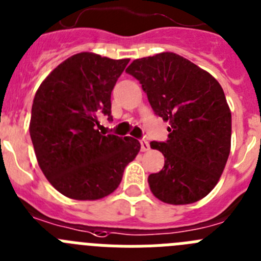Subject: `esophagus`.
Returning a JSON list of instances; mask_svg holds the SVG:
<instances>
[{
	"label": "esophagus",
	"instance_id": "obj_1",
	"mask_svg": "<svg viewBox=\"0 0 261 261\" xmlns=\"http://www.w3.org/2000/svg\"><path fill=\"white\" fill-rule=\"evenodd\" d=\"M140 143H141V151H149L150 150V143L147 142L146 140H141L140 141Z\"/></svg>",
	"mask_w": 261,
	"mask_h": 261
}]
</instances>
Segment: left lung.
<instances>
[{"label":"left lung","mask_w":261,"mask_h":261,"mask_svg":"<svg viewBox=\"0 0 261 261\" xmlns=\"http://www.w3.org/2000/svg\"><path fill=\"white\" fill-rule=\"evenodd\" d=\"M142 84L158 116L169 121L167 142L150 143L164 167L150 190L168 204L200 200L219 182L230 152L231 112L219 81L176 53L136 59L125 70Z\"/></svg>","instance_id":"left-lung-1"}]
</instances>
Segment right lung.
<instances>
[{"mask_svg": "<svg viewBox=\"0 0 261 261\" xmlns=\"http://www.w3.org/2000/svg\"><path fill=\"white\" fill-rule=\"evenodd\" d=\"M129 59L84 51L46 76L33 98L30 135L42 173L64 197L97 200L116 190L141 149L136 138L99 132Z\"/></svg>", "mask_w": 261, "mask_h": 261, "instance_id": "right-lung-1", "label": "right lung"}]
</instances>
